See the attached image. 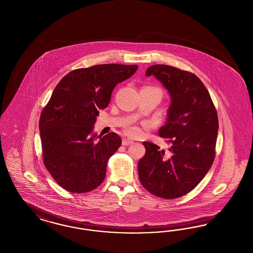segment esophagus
Returning <instances> with one entry per match:
<instances>
[{
	"label": "esophagus",
	"mask_w": 253,
	"mask_h": 253,
	"mask_svg": "<svg viewBox=\"0 0 253 253\" xmlns=\"http://www.w3.org/2000/svg\"><path fill=\"white\" fill-rule=\"evenodd\" d=\"M133 143V141H131V140L130 139H123L122 140V145L123 146H129V145H131Z\"/></svg>",
	"instance_id": "obj_1"
}]
</instances>
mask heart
<instances>
[{"label": "heart", "mask_w": 253, "mask_h": 253, "mask_svg": "<svg viewBox=\"0 0 253 253\" xmlns=\"http://www.w3.org/2000/svg\"><path fill=\"white\" fill-rule=\"evenodd\" d=\"M158 91L161 93V96H162V92H161V90L160 89H158L156 88ZM127 133L130 135V136H132V137H138L141 135V133H142V131H141V129H140L139 127H137V126H131V127H128L127 128Z\"/></svg>", "instance_id": "heart-1"}]
</instances>
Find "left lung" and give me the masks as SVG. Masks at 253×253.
Returning <instances> with one entry per match:
<instances>
[{"label": "left lung", "instance_id": "8db88e82", "mask_svg": "<svg viewBox=\"0 0 253 253\" xmlns=\"http://www.w3.org/2000/svg\"><path fill=\"white\" fill-rule=\"evenodd\" d=\"M171 97L166 124L159 135L168 150L144 142L146 154L138 162L140 182L165 199L181 197L208 174L215 158L218 115L209 90L195 75L165 64L148 68Z\"/></svg>", "mask_w": 253, "mask_h": 253}]
</instances>
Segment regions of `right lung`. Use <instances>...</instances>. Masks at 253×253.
I'll use <instances>...</instances> for the list:
<instances>
[{
    "instance_id": "right-lung-1",
    "label": "right lung",
    "mask_w": 253,
    "mask_h": 253,
    "mask_svg": "<svg viewBox=\"0 0 253 253\" xmlns=\"http://www.w3.org/2000/svg\"><path fill=\"white\" fill-rule=\"evenodd\" d=\"M137 68L110 63L74 70L53 90L39 130L44 166L64 190L84 193L104 181L107 162L122 139L116 132L97 135L96 118L107 107L114 87Z\"/></svg>"
}]
</instances>
